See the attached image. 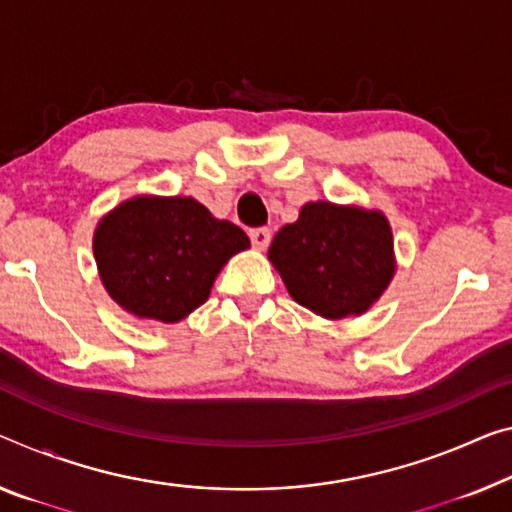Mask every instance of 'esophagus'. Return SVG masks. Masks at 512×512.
<instances>
[{
	"mask_svg": "<svg viewBox=\"0 0 512 512\" xmlns=\"http://www.w3.org/2000/svg\"><path fill=\"white\" fill-rule=\"evenodd\" d=\"M249 238H251V245L263 251L267 245H270V229H251Z\"/></svg>",
	"mask_w": 512,
	"mask_h": 512,
	"instance_id": "1",
	"label": "esophagus"
}]
</instances>
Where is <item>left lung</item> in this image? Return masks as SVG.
<instances>
[{
	"mask_svg": "<svg viewBox=\"0 0 512 512\" xmlns=\"http://www.w3.org/2000/svg\"><path fill=\"white\" fill-rule=\"evenodd\" d=\"M267 258L288 295L327 320L366 313L396 274L384 212L332 201L304 203L297 222L274 235Z\"/></svg>",
	"mask_w": 512,
	"mask_h": 512,
	"instance_id": "left-lung-1",
	"label": "left lung"
}]
</instances>
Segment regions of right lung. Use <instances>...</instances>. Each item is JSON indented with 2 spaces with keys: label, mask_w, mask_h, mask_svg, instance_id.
Listing matches in <instances>:
<instances>
[{
  "label": "right lung",
  "mask_w": 512,
  "mask_h": 512,
  "mask_svg": "<svg viewBox=\"0 0 512 512\" xmlns=\"http://www.w3.org/2000/svg\"><path fill=\"white\" fill-rule=\"evenodd\" d=\"M249 249L247 233L192 196L137 194L93 231L100 281L139 320L174 325L208 300L229 258Z\"/></svg>",
  "instance_id": "add662e5"
}]
</instances>
